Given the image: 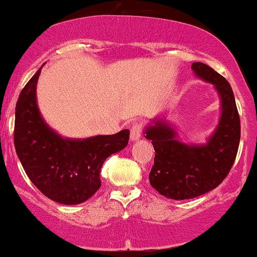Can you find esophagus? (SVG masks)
I'll use <instances>...</instances> for the list:
<instances>
[{"label":"esophagus","mask_w":257,"mask_h":257,"mask_svg":"<svg viewBox=\"0 0 257 257\" xmlns=\"http://www.w3.org/2000/svg\"><path fill=\"white\" fill-rule=\"evenodd\" d=\"M142 132H144V125H142V123L140 122L134 123L131 128V140L137 141L138 139H140V137L142 135Z\"/></svg>","instance_id":"34e87169"}]
</instances>
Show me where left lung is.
Segmentation results:
<instances>
[{"label": "left lung", "mask_w": 257, "mask_h": 257, "mask_svg": "<svg viewBox=\"0 0 257 257\" xmlns=\"http://www.w3.org/2000/svg\"><path fill=\"white\" fill-rule=\"evenodd\" d=\"M191 68L218 89L222 112L217 131L203 146L177 141L174 129L160 119L146 129V138L156 151L150 183L174 200L194 199L217 188L232 168L240 140L239 115L230 83L205 63L195 62Z\"/></svg>", "instance_id": "1"}]
</instances>
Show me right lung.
Listing matches in <instances>:
<instances>
[{"instance_id":"right-lung-1","label":"right lung","mask_w":257,"mask_h":257,"mask_svg":"<svg viewBox=\"0 0 257 257\" xmlns=\"http://www.w3.org/2000/svg\"><path fill=\"white\" fill-rule=\"evenodd\" d=\"M39 74L40 69L17 101L15 151L31 182L46 197L63 205L85 202L100 188L105 159L128 145L129 131L85 140L62 139L45 124L37 106Z\"/></svg>"}]
</instances>
